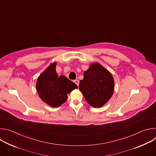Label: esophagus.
I'll use <instances>...</instances> for the list:
<instances>
[{
	"instance_id": "34e87169",
	"label": "esophagus",
	"mask_w": 156,
	"mask_h": 156,
	"mask_svg": "<svg viewBox=\"0 0 156 156\" xmlns=\"http://www.w3.org/2000/svg\"><path fill=\"white\" fill-rule=\"evenodd\" d=\"M74 82L75 83V84L77 85V86H78L79 85V80H75V81H74Z\"/></svg>"
}]
</instances>
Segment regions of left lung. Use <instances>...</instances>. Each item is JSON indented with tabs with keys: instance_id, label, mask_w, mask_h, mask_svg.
Here are the masks:
<instances>
[{
	"instance_id": "1",
	"label": "left lung",
	"mask_w": 156,
	"mask_h": 156,
	"mask_svg": "<svg viewBox=\"0 0 156 156\" xmlns=\"http://www.w3.org/2000/svg\"><path fill=\"white\" fill-rule=\"evenodd\" d=\"M79 89L89 104L95 108L101 107L112 97L114 80L107 70L99 63H94L84 72Z\"/></svg>"
}]
</instances>
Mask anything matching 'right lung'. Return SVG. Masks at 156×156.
Listing matches in <instances>:
<instances>
[{
    "instance_id": "1",
    "label": "right lung",
    "mask_w": 156,
    "mask_h": 156,
    "mask_svg": "<svg viewBox=\"0 0 156 156\" xmlns=\"http://www.w3.org/2000/svg\"><path fill=\"white\" fill-rule=\"evenodd\" d=\"M56 63H51L38 77L36 90L40 98L49 105L57 107L67 99L69 94L77 85L63 75L57 74Z\"/></svg>"
}]
</instances>
